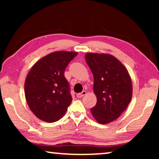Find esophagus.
Returning <instances> with one entry per match:
<instances>
[{
	"label": "esophagus",
	"mask_w": 159,
	"mask_h": 159,
	"mask_svg": "<svg viewBox=\"0 0 159 159\" xmlns=\"http://www.w3.org/2000/svg\"><path fill=\"white\" fill-rule=\"evenodd\" d=\"M86 91H85V90H83V91H82L81 93H78V94H76V97L78 98H82V97H83L84 95H86Z\"/></svg>",
	"instance_id": "esophagus-1"
}]
</instances>
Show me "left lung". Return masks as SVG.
I'll return each mask as SVG.
<instances>
[{
	"instance_id": "8db88e82",
	"label": "left lung",
	"mask_w": 159,
	"mask_h": 159,
	"mask_svg": "<svg viewBox=\"0 0 159 159\" xmlns=\"http://www.w3.org/2000/svg\"><path fill=\"white\" fill-rule=\"evenodd\" d=\"M85 57L93 74V91L97 97L91 114L100 124L111 123L130 103L133 95L131 78L123 64L111 55L88 52Z\"/></svg>"
}]
</instances>
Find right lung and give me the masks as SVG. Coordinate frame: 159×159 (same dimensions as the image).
<instances>
[{"mask_svg": "<svg viewBox=\"0 0 159 159\" xmlns=\"http://www.w3.org/2000/svg\"><path fill=\"white\" fill-rule=\"evenodd\" d=\"M77 55L68 51L48 54L34 64L26 76V100L31 111L41 120L53 123L65 114L72 98L64 71Z\"/></svg>", "mask_w": 159, "mask_h": 159, "instance_id": "obj_1", "label": "right lung"}]
</instances>
